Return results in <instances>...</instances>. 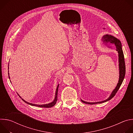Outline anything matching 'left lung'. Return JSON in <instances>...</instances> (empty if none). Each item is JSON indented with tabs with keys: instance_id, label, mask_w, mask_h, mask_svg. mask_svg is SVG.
I'll return each mask as SVG.
<instances>
[{
	"instance_id": "8db88e82",
	"label": "left lung",
	"mask_w": 133,
	"mask_h": 133,
	"mask_svg": "<svg viewBox=\"0 0 133 133\" xmlns=\"http://www.w3.org/2000/svg\"><path fill=\"white\" fill-rule=\"evenodd\" d=\"M103 38L107 43H109L110 44H112L116 48V51L118 53V63H119V80L118 82V83L115 87V88L112 90L111 92L110 95L109 97L103 101L101 102H85L81 99V101L85 104H99V103H103L104 102H106L110 100L115 95L117 91L120 88L123 81L124 79L125 75V60H124V54L122 49V46L121 41L116 38L114 36H113L110 35L106 34L103 36Z\"/></svg>"
}]
</instances>
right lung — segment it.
Returning <instances> with one entry per match:
<instances>
[{"label": "right lung", "mask_w": 133, "mask_h": 133, "mask_svg": "<svg viewBox=\"0 0 133 133\" xmlns=\"http://www.w3.org/2000/svg\"><path fill=\"white\" fill-rule=\"evenodd\" d=\"M8 69H9V64H8ZM8 72H9V70H8ZM8 76H9V78L10 79V76H9V73L8 72ZM11 82V81H10ZM58 87H59V84L57 85V88H56V92H55V98L54 99V101L50 103H48V104H43V105H38V104H32V103H28L27 102H26V101H25L24 99H23L19 95L18 93L17 94L18 95V96H19L20 98H22V99L24 102H25L26 103H27V104L28 105H30L31 106H37V107H46V108H49V107H51L52 106H54L57 101V94H58Z\"/></svg>", "instance_id": "obj_1"}]
</instances>
